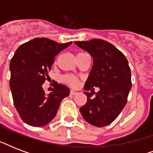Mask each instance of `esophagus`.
<instances>
[{"label":"esophagus","mask_w":153,"mask_h":153,"mask_svg":"<svg viewBox=\"0 0 153 153\" xmlns=\"http://www.w3.org/2000/svg\"><path fill=\"white\" fill-rule=\"evenodd\" d=\"M70 94H71V95H76L77 92H75V91H70Z\"/></svg>","instance_id":"obj_1"}]
</instances>
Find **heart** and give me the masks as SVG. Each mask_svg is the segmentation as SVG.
Segmentation results:
<instances>
[{
	"instance_id": "obj_1",
	"label": "heart",
	"mask_w": 153,
	"mask_h": 153,
	"mask_svg": "<svg viewBox=\"0 0 153 153\" xmlns=\"http://www.w3.org/2000/svg\"><path fill=\"white\" fill-rule=\"evenodd\" d=\"M62 81L71 86H76L79 85V79H77L76 77L70 75V74L62 77Z\"/></svg>"
}]
</instances>
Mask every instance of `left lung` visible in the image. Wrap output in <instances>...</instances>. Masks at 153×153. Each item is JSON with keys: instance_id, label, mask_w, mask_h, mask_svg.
Returning a JSON list of instances; mask_svg holds the SVG:
<instances>
[{"instance_id": "1", "label": "left lung", "mask_w": 153, "mask_h": 153, "mask_svg": "<svg viewBox=\"0 0 153 153\" xmlns=\"http://www.w3.org/2000/svg\"><path fill=\"white\" fill-rule=\"evenodd\" d=\"M74 44L94 58L93 68L85 84L86 91L99 87L95 98L85 92L87 101L80 108L82 116L92 126L104 127L117 117L127 103L132 86L131 71L124 54L109 42L100 39Z\"/></svg>"}]
</instances>
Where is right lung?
Listing matches in <instances>:
<instances>
[{"label": "right lung", "instance_id": "1", "mask_svg": "<svg viewBox=\"0 0 153 153\" xmlns=\"http://www.w3.org/2000/svg\"><path fill=\"white\" fill-rule=\"evenodd\" d=\"M72 42L59 44L48 38H36L21 44L10 62V89L13 103L22 121L34 127L48 124L70 90L55 82L46 96L42 85L48 80V72L55 56Z\"/></svg>", "mask_w": 153, "mask_h": 153}]
</instances>
